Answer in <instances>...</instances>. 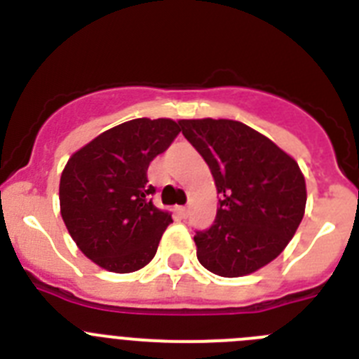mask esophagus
Returning <instances> with one entry per match:
<instances>
[{
	"mask_svg": "<svg viewBox=\"0 0 359 359\" xmlns=\"http://www.w3.org/2000/svg\"><path fill=\"white\" fill-rule=\"evenodd\" d=\"M176 212H177V214H180V215H182L183 219H185L187 215H189V208H187V207H177Z\"/></svg>",
	"mask_w": 359,
	"mask_h": 359,
	"instance_id": "esophagus-1",
	"label": "esophagus"
}]
</instances>
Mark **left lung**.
<instances>
[{
  "label": "left lung",
  "mask_w": 359,
  "mask_h": 359,
  "mask_svg": "<svg viewBox=\"0 0 359 359\" xmlns=\"http://www.w3.org/2000/svg\"><path fill=\"white\" fill-rule=\"evenodd\" d=\"M180 131L210 167L219 207L196 231L201 266L219 277H244L277 259L306 212V180L297 161L246 123L180 120Z\"/></svg>",
  "instance_id": "left-lung-1"
}]
</instances>
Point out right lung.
Segmentation results:
<instances>
[{"mask_svg": "<svg viewBox=\"0 0 359 359\" xmlns=\"http://www.w3.org/2000/svg\"><path fill=\"white\" fill-rule=\"evenodd\" d=\"M180 133L170 118H135L73 152L59 183L61 215L82 253L102 269L131 273L156 255L169 212L152 205L147 169Z\"/></svg>", "mask_w": 359, "mask_h": 359, "instance_id": "1", "label": "right lung"}]
</instances>
